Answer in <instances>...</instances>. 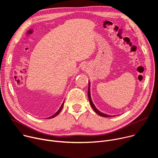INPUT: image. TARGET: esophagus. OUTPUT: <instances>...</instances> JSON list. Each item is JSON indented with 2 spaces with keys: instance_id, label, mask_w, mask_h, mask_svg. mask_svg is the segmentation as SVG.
<instances>
[{
  "instance_id": "esophagus-1",
  "label": "esophagus",
  "mask_w": 158,
  "mask_h": 158,
  "mask_svg": "<svg viewBox=\"0 0 158 158\" xmlns=\"http://www.w3.org/2000/svg\"><path fill=\"white\" fill-rule=\"evenodd\" d=\"M81 69H82V70H83V71H86V70L87 69V65H85V64L82 65V67H81Z\"/></svg>"
}]
</instances>
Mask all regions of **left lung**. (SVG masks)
I'll list each match as a JSON object with an SVG mask.
<instances>
[{"mask_svg": "<svg viewBox=\"0 0 158 158\" xmlns=\"http://www.w3.org/2000/svg\"><path fill=\"white\" fill-rule=\"evenodd\" d=\"M90 88H91V82H90V81H89V87H88V98H89V102H90V104H91V107H93V110L96 112V113L102 116V117H105V118H109V117H113V116H110V115H107L106 114H104L102 113V112H101L100 110H99L95 106V105L94 104L92 99H91V91H90Z\"/></svg>", "mask_w": 158, "mask_h": 158, "instance_id": "obj_1", "label": "left lung"}]
</instances>
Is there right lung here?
<instances>
[{"instance_id":"right-lung-1","label":"right lung","mask_w":158,"mask_h":158,"mask_svg":"<svg viewBox=\"0 0 158 158\" xmlns=\"http://www.w3.org/2000/svg\"><path fill=\"white\" fill-rule=\"evenodd\" d=\"M64 101L63 102V103L62 104V105H61V106L60 107V108L59 109V110L56 112V113L54 114V115H52V116H51V117H49L48 119H51V118H54V117H56V116H57L59 114V112H60V110H62V107H63V106H64Z\"/></svg>"}]
</instances>
